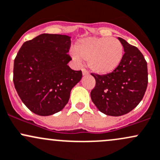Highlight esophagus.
Returning <instances> with one entry per match:
<instances>
[{"label": "esophagus", "instance_id": "esophagus-1", "mask_svg": "<svg viewBox=\"0 0 160 160\" xmlns=\"http://www.w3.org/2000/svg\"><path fill=\"white\" fill-rule=\"evenodd\" d=\"M88 74L89 73H88V71H86V69H85V68L82 69V75H83L84 76H85V75H88Z\"/></svg>", "mask_w": 160, "mask_h": 160}]
</instances>
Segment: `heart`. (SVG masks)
Returning <instances> with one entry per match:
<instances>
[{
    "label": "heart",
    "instance_id": "b5f03b06",
    "mask_svg": "<svg viewBox=\"0 0 160 160\" xmlns=\"http://www.w3.org/2000/svg\"><path fill=\"white\" fill-rule=\"evenodd\" d=\"M73 56L88 62L92 72L106 75L114 72L123 58V46L115 38H87L74 46Z\"/></svg>",
    "mask_w": 160,
    "mask_h": 160
}]
</instances>
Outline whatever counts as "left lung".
<instances>
[{"label": "left lung", "mask_w": 160, "mask_h": 160, "mask_svg": "<svg viewBox=\"0 0 160 160\" xmlns=\"http://www.w3.org/2000/svg\"><path fill=\"white\" fill-rule=\"evenodd\" d=\"M118 39L125 52L118 68L106 75L92 74L95 79L92 101L100 112L111 116L127 114L136 108L148 85L147 62L144 56L126 40Z\"/></svg>", "instance_id": "1"}]
</instances>
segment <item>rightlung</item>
Listing matches in <instances>:
<instances>
[{
    "mask_svg": "<svg viewBox=\"0 0 160 160\" xmlns=\"http://www.w3.org/2000/svg\"><path fill=\"white\" fill-rule=\"evenodd\" d=\"M71 37L42 34L22 44L14 62V87L32 112L48 116L68 103L73 87L82 79V71L68 63Z\"/></svg>",
    "mask_w": 160,
    "mask_h": 160,
    "instance_id": "1",
    "label": "right lung"
}]
</instances>
